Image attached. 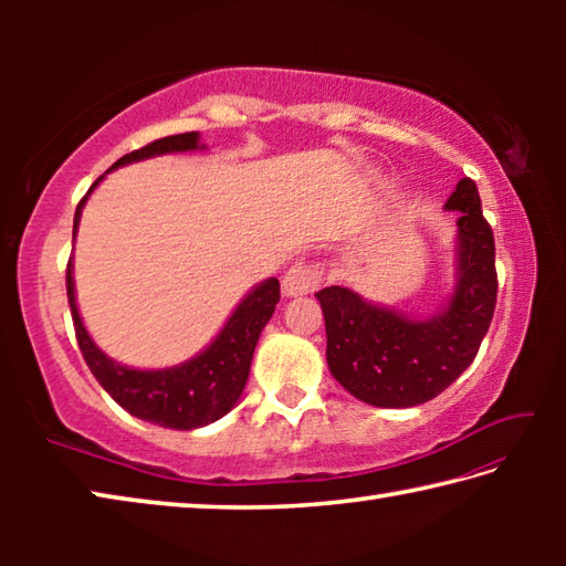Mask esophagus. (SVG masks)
<instances>
[{"label":"esophagus","mask_w":566,"mask_h":566,"mask_svg":"<svg viewBox=\"0 0 566 566\" xmlns=\"http://www.w3.org/2000/svg\"><path fill=\"white\" fill-rule=\"evenodd\" d=\"M319 282H322L319 266L306 264V262H296L282 276V294L284 296L310 294V292L317 290Z\"/></svg>","instance_id":"esophagus-1"}]
</instances>
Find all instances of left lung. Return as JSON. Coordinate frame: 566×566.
Instances as JSON below:
<instances>
[{"mask_svg":"<svg viewBox=\"0 0 566 566\" xmlns=\"http://www.w3.org/2000/svg\"><path fill=\"white\" fill-rule=\"evenodd\" d=\"M459 212L454 284L429 317L364 300L349 286H324L317 300L327 324V367L352 397L405 409L434 399L474 361L496 304L494 237L476 185L459 179L444 202Z\"/></svg>","mask_w":566,"mask_h":566,"instance_id":"left-lung-1","label":"left lung"}]
</instances>
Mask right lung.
Listing matches in <instances>:
<instances>
[{
  "mask_svg": "<svg viewBox=\"0 0 566 566\" xmlns=\"http://www.w3.org/2000/svg\"><path fill=\"white\" fill-rule=\"evenodd\" d=\"M205 149L207 145H202V139H199V132L175 134V137L157 139L137 151H129V155L114 161L109 171L134 165V161ZM102 179L104 175L94 181L87 197L76 207L72 239H76L82 209ZM66 300H70L76 342H80L84 361H87V367L92 369L102 389L122 409H127L132 417L151 421V424L165 429L189 432V429L212 424V421L222 419L237 407L249 379V369H252L256 342H260V334L266 327V322L272 319L276 302H280V280L270 276V280L252 286L242 296V302L234 306V312L229 314L224 327L217 332V337L202 352L165 369L127 367V364L112 359L109 354H104L94 344L92 334L82 322L80 306H76L72 260L66 264Z\"/></svg>",
  "mask_w": 566,
  "mask_h": 566,
  "instance_id": "right-lung-1",
  "label": "right lung"
}]
</instances>
